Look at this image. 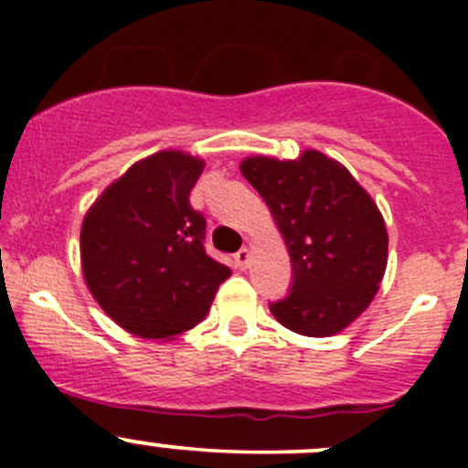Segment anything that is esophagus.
<instances>
[{
  "label": "esophagus",
  "instance_id": "34e87169",
  "mask_svg": "<svg viewBox=\"0 0 468 468\" xmlns=\"http://www.w3.org/2000/svg\"><path fill=\"white\" fill-rule=\"evenodd\" d=\"M233 261H235V267H238V269H247L249 262H251V251H249L247 247H242L238 253H235Z\"/></svg>",
  "mask_w": 468,
  "mask_h": 468
}]
</instances>
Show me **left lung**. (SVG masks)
Segmentation results:
<instances>
[{
    "mask_svg": "<svg viewBox=\"0 0 468 468\" xmlns=\"http://www.w3.org/2000/svg\"><path fill=\"white\" fill-rule=\"evenodd\" d=\"M271 210L292 261V290L269 303L285 328L330 337L360 317L387 267L378 206L344 165L308 149L296 160L253 155L239 165Z\"/></svg>",
    "mask_w": 468,
    "mask_h": 468,
    "instance_id": "obj_1",
    "label": "left lung"
}]
</instances>
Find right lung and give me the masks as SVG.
<instances>
[{
    "label": "right lung",
    "instance_id": "obj_1",
    "mask_svg": "<svg viewBox=\"0 0 468 468\" xmlns=\"http://www.w3.org/2000/svg\"><path fill=\"white\" fill-rule=\"evenodd\" d=\"M204 160L158 151L101 192L81 226V267L103 313L144 339L195 328L226 264L206 253V219L190 206Z\"/></svg>",
    "mask_w": 468,
    "mask_h": 468
}]
</instances>
